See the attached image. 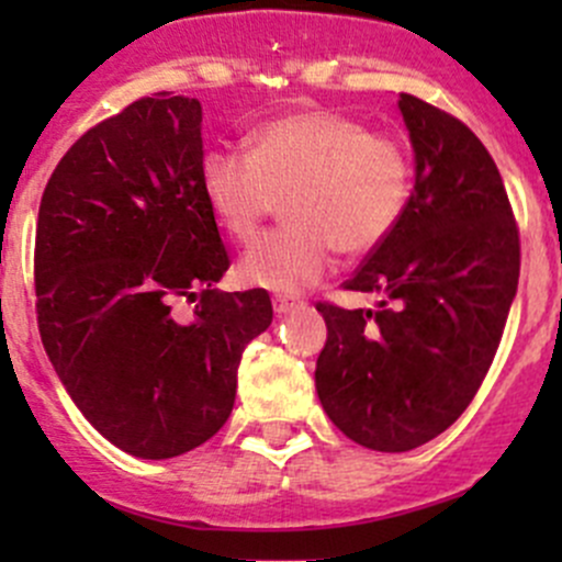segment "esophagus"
<instances>
[{
  "label": "esophagus",
  "mask_w": 562,
  "mask_h": 562,
  "mask_svg": "<svg viewBox=\"0 0 562 562\" xmlns=\"http://www.w3.org/2000/svg\"><path fill=\"white\" fill-rule=\"evenodd\" d=\"M296 299H291V296H274L271 299V307H274V313L277 315H285V313H291L293 307H296Z\"/></svg>",
  "instance_id": "obj_1"
}]
</instances>
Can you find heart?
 Here are the masks:
<instances>
[{
    "label": "heart",
    "mask_w": 562,
    "mask_h": 562,
    "mask_svg": "<svg viewBox=\"0 0 562 562\" xmlns=\"http://www.w3.org/2000/svg\"><path fill=\"white\" fill-rule=\"evenodd\" d=\"M413 162L405 144L331 111H299L266 122L245 149H214L201 162V190L220 228L249 241L285 198V223L239 260L249 288L296 293L315 285L334 252L367 255L402 223Z\"/></svg>",
    "instance_id": "b5f03b06"
}]
</instances>
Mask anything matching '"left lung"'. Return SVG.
<instances>
[{
  "label": "left lung",
  "instance_id": "1",
  "mask_svg": "<svg viewBox=\"0 0 562 562\" xmlns=\"http://www.w3.org/2000/svg\"><path fill=\"white\" fill-rule=\"evenodd\" d=\"M416 184L394 234L345 291L375 310L317 302L328 328L315 389L339 432L372 451L438 438L490 372L519 282V231L486 146L451 113L402 94Z\"/></svg>",
  "mask_w": 562,
  "mask_h": 562
}]
</instances>
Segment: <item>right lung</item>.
Listing matches in <instances>:
<instances>
[{"label":"right lung","instance_id":"1","mask_svg":"<svg viewBox=\"0 0 562 562\" xmlns=\"http://www.w3.org/2000/svg\"><path fill=\"white\" fill-rule=\"evenodd\" d=\"M201 103L157 92L94 124L45 184L37 326L78 411L116 449L171 459L234 411L236 370L269 293L214 288L228 249L201 190ZM196 302L179 322L170 310Z\"/></svg>","mask_w":562,"mask_h":562}]
</instances>
